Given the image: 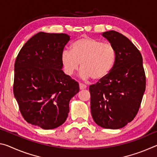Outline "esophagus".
Wrapping results in <instances>:
<instances>
[{
	"label": "esophagus",
	"mask_w": 157,
	"mask_h": 157,
	"mask_svg": "<svg viewBox=\"0 0 157 157\" xmlns=\"http://www.w3.org/2000/svg\"><path fill=\"white\" fill-rule=\"evenodd\" d=\"M86 88H87L86 85H85L84 84H82V83H79V89L84 90V89H86Z\"/></svg>",
	"instance_id": "esophagus-1"
}]
</instances>
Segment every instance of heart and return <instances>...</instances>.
I'll return each instance as SVG.
<instances>
[{"mask_svg":"<svg viewBox=\"0 0 157 157\" xmlns=\"http://www.w3.org/2000/svg\"><path fill=\"white\" fill-rule=\"evenodd\" d=\"M62 62L66 73L72 75L80 63V76L83 79L101 80L105 78L113 68L116 51L110 44L89 36H82L74 41L71 50H63Z\"/></svg>","mask_w":157,"mask_h":157,"instance_id":"b5f03b06","label":"heart"}]
</instances>
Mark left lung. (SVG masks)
<instances>
[{
	"instance_id": "left-lung-1",
	"label": "left lung",
	"mask_w": 157,
	"mask_h": 157,
	"mask_svg": "<svg viewBox=\"0 0 157 157\" xmlns=\"http://www.w3.org/2000/svg\"><path fill=\"white\" fill-rule=\"evenodd\" d=\"M102 35L116 51V62L105 78L89 86L91 111L95 123L117 129L133 121L145 91L142 55L125 36L110 30Z\"/></svg>"
}]
</instances>
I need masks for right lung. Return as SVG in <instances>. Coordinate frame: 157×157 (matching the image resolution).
<instances>
[{
  "instance_id": "right-lung-1",
  "label": "right lung",
  "mask_w": 157,
  "mask_h": 157,
  "mask_svg": "<svg viewBox=\"0 0 157 157\" xmlns=\"http://www.w3.org/2000/svg\"><path fill=\"white\" fill-rule=\"evenodd\" d=\"M70 40L66 34L40 32L26 42L14 64L13 91L28 123L57 128L68 116L69 102L79 84L62 70V54Z\"/></svg>"
}]
</instances>
